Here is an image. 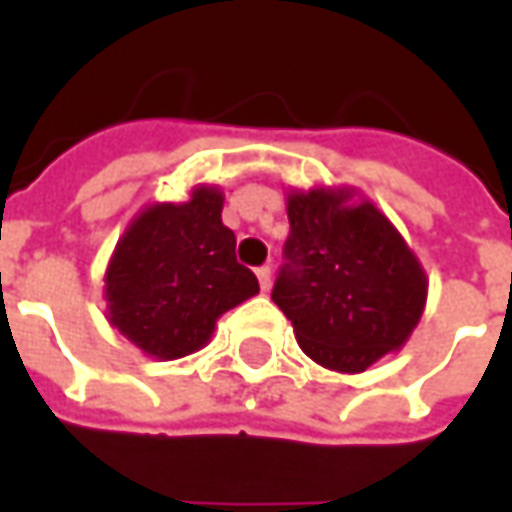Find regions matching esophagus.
Here are the masks:
<instances>
[{"label": "esophagus", "mask_w": 512, "mask_h": 512, "mask_svg": "<svg viewBox=\"0 0 512 512\" xmlns=\"http://www.w3.org/2000/svg\"><path fill=\"white\" fill-rule=\"evenodd\" d=\"M257 279H260V288L271 290V282H274V277H271V268L268 266L257 268Z\"/></svg>", "instance_id": "34e87169"}]
</instances>
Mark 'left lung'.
<instances>
[{
    "instance_id": "obj_1",
    "label": "left lung",
    "mask_w": 512,
    "mask_h": 512,
    "mask_svg": "<svg viewBox=\"0 0 512 512\" xmlns=\"http://www.w3.org/2000/svg\"><path fill=\"white\" fill-rule=\"evenodd\" d=\"M288 266L271 299L315 365L356 376L397 354L428 304V274L376 202L351 186L285 191Z\"/></svg>"
}]
</instances>
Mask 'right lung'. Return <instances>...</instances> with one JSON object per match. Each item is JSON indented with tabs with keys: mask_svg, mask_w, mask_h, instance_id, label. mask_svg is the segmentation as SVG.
Segmentation results:
<instances>
[{
	"mask_svg": "<svg viewBox=\"0 0 512 512\" xmlns=\"http://www.w3.org/2000/svg\"><path fill=\"white\" fill-rule=\"evenodd\" d=\"M224 191L197 183L180 202H150L128 222L104 274L106 321L158 362L211 343L216 321L260 293L222 224Z\"/></svg>",
	"mask_w": 512,
	"mask_h": 512,
	"instance_id": "1",
	"label": "right lung"
}]
</instances>
